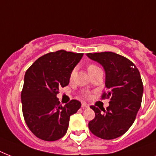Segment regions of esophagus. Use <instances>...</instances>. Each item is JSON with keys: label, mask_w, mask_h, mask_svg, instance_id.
Masks as SVG:
<instances>
[{"label": "esophagus", "mask_w": 156, "mask_h": 156, "mask_svg": "<svg viewBox=\"0 0 156 156\" xmlns=\"http://www.w3.org/2000/svg\"><path fill=\"white\" fill-rule=\"evenodd\" d=\"M82 108H83V109H84V108H89V105H88V104H87V103L83 102V104H82Z\"/></svg>", "instance_id": "1"}]
</instances>
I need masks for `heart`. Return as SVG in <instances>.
<instances>
[{"instance_id":"1","label":"heart","mask_w":156,"mask_h":156,"mask_svg":"<svg viewBox=\"0 0 156 156\" xmlns=\"http://www.w3.org/2000/svg\"><path fill=\"white\" fill-rule=\"evenodd\" d=\"M95 68H98V66H96L95 65H90V66H88V70H90V69Z\"/></svg>"}]
</instances>
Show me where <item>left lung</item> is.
Here are the masks:
<instances>
[{
	"label": "left lung",
	"instance_id": "obj_1",
	"mask_svg": "<svg viewBox=\"0 0 156 156\" xmlns=\"http://www.w3.org/2000/svg\"><path fill=\"white\" fill-rule=\"evenodd\" d=\"M87 56L104 67L105 87L108 91L103 94L102 99H110L106 110L90 106L95 116L88 124L89 129L103 139L118 138L130 128L140 108L143 93L140 73L132 61L115 52L87 53Z\"/></svg>",
	"mask_w": 156,
	"mask_h": 156
}]
</instances>
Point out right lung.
I'll return each mask as SVG.
<instances>
[{
    "instance_id": "obj_1",
    "label": "right lung",
    "mask_w": 156,
    "mask_h": 156,
    "mask_svg": "<svg viewBox=\"0 0 156 156\" xmlns=\"http://www.w3.org/2000/svg\"><path fill=\"white\" fill-rule=\"evenodd\" d=\"M83 53L59 50L40 56L28 68L21 93L23 113L28 128L37 138L56 141L67 132L71 115L81 103L72 100L62 106L59 88L69 83L72 71Z\"/></svg>"
}]
</instances>
